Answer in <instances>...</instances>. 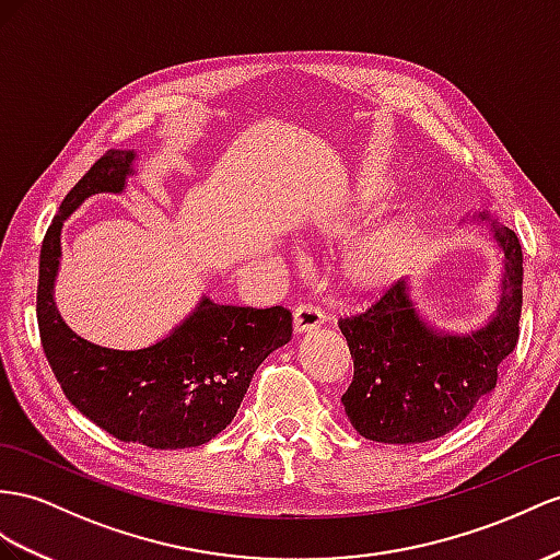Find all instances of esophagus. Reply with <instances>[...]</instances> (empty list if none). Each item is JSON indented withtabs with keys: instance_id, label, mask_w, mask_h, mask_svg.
Instances as JSON below:
<instances>
[{
	"instance_id": "34e87169",
	"label": "esophagus",
	"mask_w": 560,
	"mask_h": 560,
	"mask_svg": "<svg viewBox=\"0 0 560 560\" xmlns=\"http://www.w3.org/2000/svg\"><path fill=\"white\" fill-rule=\"evenodd\" d=\"M324 312L312 307V305H298L293 312V328L295 334H310L317 331V328L324 324Z\"/></svg>"
}]
</instances>
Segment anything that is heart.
<instances>
[{
	"label": "heart",
	"mask_w": 560,
	"mask_h": 560,
	"mask_svg": "<svg viewBox=\"0 0 560 560\" xmlns=\"http://www.w3.org/2000/svg\"><path fill=\"white\" fill-rule=\"evenodd\" d=\"M395 196L388 182H366L346 206L326 212L317 222V236L340 241L385 210ZM419 241L417 214L405 210L376 222L357 236L340 255L338 277L354 295H378L405 277Z\"/></svg>",
	"instance_id": "obj_1"
}]
</instances>
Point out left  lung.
Returning a JSON list of instances; mask_svg holds the SVG:
<instances>
[{
	"instance_id": "8db88e82",
	"label": "left lung",
	"mask_w": 560,
	"mask_h": 560,
	"mask_svg": "<svg viewBox=\"0 0 560 560\" xmlns=\"http://www.w3.org/2000/svg\"><path fill=\"white\" fill-rule=\"evenodd\" d=\"M466 222V220H462ZM501 255L494 312L470 331H450L421 312L409 281H397L376 305L340 319L354 378L340 397L357 433L385 444H419L447 435L497 385V369L518 342L523 307L521 241L490 212Z\"/></svg>"
}]
</instances>
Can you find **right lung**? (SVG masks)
Listing matches in <instances>:
<instances>
[{
    "label": "right lung",
    "mask_w": 560,
    "mask_h": 560,
    "mask_svg": "<svg viewBox=\"0 0 560 560\" xmlns=\"http://www.w3.org/2000/svg\"><path fill=\"white\" fill-rule=\"evenodd\" d=\"M139 153L113 149L70 191L39 253L37 322L56 381L78 411L122 442L186 450L232 423L255 369L293 334L291 312L220 305L200 295L167 336L139 350H116L78 336L56 305L66 220L96 194H122Z\"/></svg>",
    "instance_id": "1"
}]
</instances>
